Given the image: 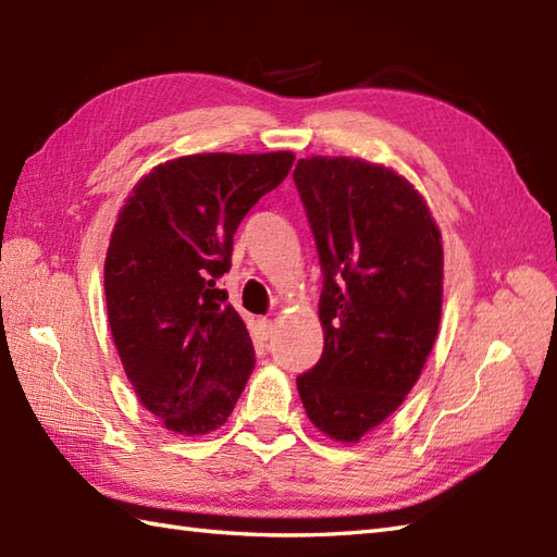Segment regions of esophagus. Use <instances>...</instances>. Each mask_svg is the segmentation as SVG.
<instances>
[{"instance_id": "obj_1", "label": "esophagus", "mask_w": 557, "mask_h": 557, "mask_svg": "<svg viewBox=\"0 0 557 557\" xmlns=\"http://www.w3.org/2000/svg\"><path fill=\"white\" fill-rule=\"evenodd\" d=\"M258 327H260V335H263L265 339L272 335V330H275V323L270 321V318H260L258 321Z\"/></svg>"}]
</instances>
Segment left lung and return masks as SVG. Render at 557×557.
Here are the masks:
<instances>
[{
    "mask_svg": "<svg viewBox=\"0 0 557 557\" xmlns=\"http://www.w3.org/2000/svg\"><path fill=\"white\" fill-rule=\"evenodd\" d=\"M294 184L323 270L325 333L321 359L297 387L315 429L357 443L405 401L433 349L441 232L419 191L383 164L306 158Z\"/></svg>",
    "mask_w": 557,
    "mask_h": 557,
    "instance_id": "left-lung-1",
    "label": "left lung"
}]
</instances>
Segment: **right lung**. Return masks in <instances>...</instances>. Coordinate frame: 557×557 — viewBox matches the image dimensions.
Wrapping results in <instances>:
<instances>
[{
	"instance_id": "1",
	"label": "right lung",
	"mask_w": 557,
	"mask_h": 557,
	"mask_svg": "<svg viewBox=\"0 0 557 557\" xmlns=\"http://www.w3.org/2000/svg\"><path fill=\"white\" fill-rule=\"evenodd\" d=\"M287 150L203 152L146 174L126 198L104 258V299L126 377L150 413L182 435L220 429L256 354L220 277L234 232L289 174Z\"/></svg>"
}]
</instances>
